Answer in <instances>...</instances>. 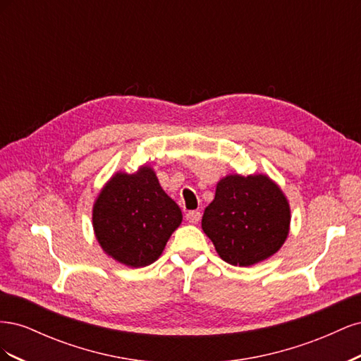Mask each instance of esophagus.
<instances>
[{"mask_svg": "<svg viewBox=\"0 0 361 361\" xmlns=\"http://www.w3.org/2000/svg\"><path fill=\"white\" fill-rule=\"evenodd\" d=\"M187 221L188 223H191V224H197L199 221H200V218H202V214L199 212V211H190V212H187Z\"/></svg>", "mask_w": 361, "mask_h": 361, "instance_id": "obj_1", "label": "esophagus"}]
</instances>
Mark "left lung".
<instances>
[{"mask_svg": "<svg viewBox=\"0 0 361 361\" xmlns=\"http://www.w3.org/2000/svg\"><path fill=\"white\" fill-rule=\"evenodd\" d=\"M289 223V203L268 176L231 174L216 183L202 228L224 262L250 267L277 253Z\"/></svg>", "mask_w": 361, "mask_h": 361, "instance_id": "left-lung-1", "label": "left lung"}]
</instances>
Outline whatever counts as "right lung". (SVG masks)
<instances>
[{"label":"right lung","mask_w":361,"mask_h":361,"mask_svg":"<svg viewBox=\"0 0 361 361\" xmlns=\"http://www.w3.org/2000/svg\"><path fill=\"white\" fill-rule=\"evenodd\" d=\"M180 221L179 206L149 167L114 174L93 206L96 239L108 256L133 268L154 264Z\"/></svg>","instance_id":"add662e5"}]
</instances>
